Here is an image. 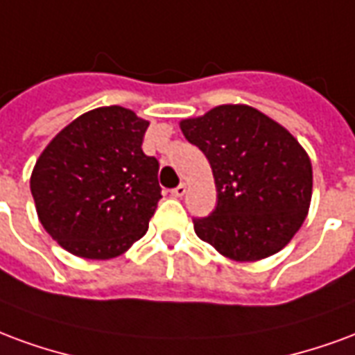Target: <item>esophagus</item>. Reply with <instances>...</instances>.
Listing matches in <instances>:
<instances>
[{"mask_svg": "<svg viewBox=\"0 0 355 355\" xmlns=\"http://www.w3.org/2000/svg\"><path fill=\"white\" fill-rule=\"evenodd\" d=\"M185 193H187V185L185 183H180L178 187L172 189V196H175V198H181Z\"/></svg>", "mask_w": 355, "mask_h": 355, "instance_id": "obj_1", "label": "esophagus"}]
</instances>
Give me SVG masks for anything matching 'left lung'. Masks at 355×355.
<instances>
[{"label": "left lung", "instance_id": "obj_1", "mask_svg": "<svg viewBox=\"0 0 355 355\" xmlns=\"http://www.w3.org/2000/svg\"><path fill=\"white\" fill-rule=\"evenodd\" d=\"M206 155L216 209L195 217L196 236L232 261L278 253L301 229L312 198V164L289 132L250 105H217L180 123Z\"/></svg>", "mask_w": 355, "mask_h": 355}]
</instances>
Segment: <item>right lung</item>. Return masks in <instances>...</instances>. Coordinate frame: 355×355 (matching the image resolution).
<instances>
[{"label":"right lung","mask_w":355,"mask_h":355,"mask_svg":"<svg viewBox=\"0 0 355 355\" xmlns=\"http://www.w3.org/2000/svg\"><path fill=\"white\" fill-rule=\"evenodd\" d=\"M149 123L121 105L83 113L35 162L41 225L85 259H113L144 236L162 198L159 160L141 151Z\"/></svg>","instance_id":"1"}]
</instances>
